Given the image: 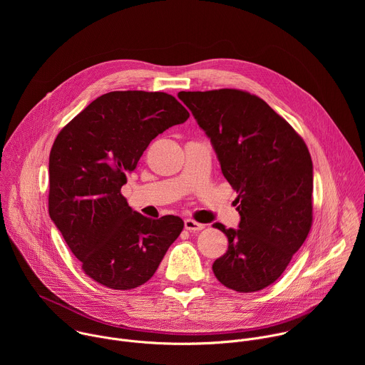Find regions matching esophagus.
<instances>
[{"label":"esophagus","mask_w":365,"mask_h":365,"mask_svg":"<svg viewBox=\"0 0 365 365\" xmlns=\"http://www.w3.org/2000/svg\"><path fill=\"white\" fill-rule=\"evenodd\" d=\"M185 228H186L187 231H190V232H195V231L203 230L205 225H203V224H199V222H196V221H193V220H185Z\"/></svg>","instance_id":"34e87169"}]
</instances>
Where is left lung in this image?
<instances>
[{"instance_id":"8db88e82","label":"left lung","mask_w":365,"mask_h":365,"mask_svg":"<svg viewBox=\"0 0 365 365\" xmlns=\"http://www.w3.org/2000/svg\"><path fill=\"white\" fill-rule=\"evenodd\" d=\"M182 95L238 193L240 228L214 224L227 235L228 250L212 270L228 289L258 292L283 274L310 231L314 166L309 150L284 118L250 92Z\"/></svg>"}]
</instances>
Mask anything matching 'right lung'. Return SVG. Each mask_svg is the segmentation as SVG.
I'll list each match as a JSON object with an SVG mask.
<instances>
[{"mask_svg":"<svg viewBox=\"0 0 365 365\" xmlns=\"http://www.w3.org/2000/svg\"><path fill=\"white\" fill-rule=\"evenodd\" d=\"M187 118L169 93L114 91L58 134L48 158V215L96 283L114 290L144 284L180 235L179 217H143L121 187L150 141Z\"/></svg>","mask_w":365,"mask_h":365,"instance_id":"obj_1","label":"right lung"}]
</instances>
